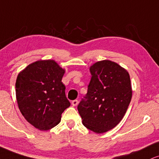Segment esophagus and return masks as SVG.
<instances>
[{
	"instance_id": "34e87169",
	"label": "esophagus",
	"mask_w": 159,
	"mask_h": 159,
	"mask_svg": "<svg viewBox=\"0 0 159 159\" xmlns=\"http://www.w3.org/2000/svg\"><path fill=\"white\" fill-rule=\"evenodd\" d=\"M78 100H73L72 101V104L73 105V106H77L78 105Z\"/></svg>"
}]
</instances>
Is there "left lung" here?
Instances as JSON below:
<instances>
[{
	"mask_svg": "<svg viewBox=\"0 0 159 159\" xmlns=\"http://www.w3.org/2000/svg\"><path fill=\"white\" fill-rule=\"evenodd\" d=\"M87 93L78 105L82 123L103 133L116 127L125 115L132 98L128 72L113 61L105 60L90 66Z\"/></svg>",
	"mask_w": 159,
	"mask_h": 159,
	"instance_id": "obj_1",
	"label": "left lung"
}]
</instances>
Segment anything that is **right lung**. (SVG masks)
<instances>
[{
  "label": "right lung",
  "instance_id": "add662e5",
  "mask_svg": "<svg viewBox=\"0 0 159 159\" xmlns=\"http://www.w3.org/2000/svg\"><path fill=\"white\" fill-rule=\"evenodd\" d=\"M64 70L53 60L38 61L18 74L15 83L18 107L25 119L35 128L48 130L61 121L70 106L62 83Z\"/></svg>",
  "mask_w": 159,
  "mask_h": 159
}]
</instances>
